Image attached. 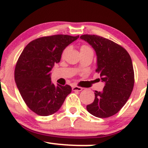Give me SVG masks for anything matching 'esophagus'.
Masks as SVG:
<instances>
[{
  "mask_svg": "<svg viewBox=\"0 0 148 148\" xmlns=\"http://www.w3.org/2000/svg\"><path fill=\"white\" fill-rule=\"evenodd\" d=\"M73 91H77V92H80L82 90V88L80 87H77V86H73L72 87Z\"/></svg>",
  "mask_w": 148,
  "mask_h": 148,
  "instance_id": "esophagus-1",
  "label": "esophagus"
}]
</instances>
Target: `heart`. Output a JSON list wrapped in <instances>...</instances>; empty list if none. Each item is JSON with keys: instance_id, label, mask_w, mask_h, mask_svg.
I'll return each mask as SVG.
<instances>
[{"instance_id": "1", "label": "heart", "mask_w": 148, "mask_h": 148, "mask_svg": "<svg viewBox=\"0 0 148 148\" xmlns=\"http://www.w3.org/2000/svg\"><path fill=\"white\" fill-rule=\"evenodd\" d=\"M68 49V47L64 49V53L66 52V50ZM80 53H89V54H94V52H93V49L91 48L89 46L86 45H83L80 47Z\"/></svg>"}]
</instances>
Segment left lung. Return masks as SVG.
Returning a JSON list of instances; mask_svg holds the SVG:
<instances>
[{
	"mask_svg": "<svg viewBox=\"0 0 148 148\" xmlns=\"http://www.w3.org/2000/svg\"><path fill=\"white\" fill-rule=\"evenodd\" d=\"M95 49L97 69L106 86L102 92L95 91V99L87 106L88 112L95 117L106 118L119 112L130 97L134 86V71L128 52L122 46L96 35H82Z\"/></svg>",
	"mask_w": 148,
	"mask_h": 148,
	"instance_id": "obj_1",
	"label": "left lung"
}]
</instances>
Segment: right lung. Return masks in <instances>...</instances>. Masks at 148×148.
<instances>
[{"label": "right lung", "instance_id": "obj_1", "mask_svg": "<svg viewBox=\"0 0 148 148\" xmlns=\"http://www.w3.org/2000/svg\"><path fill=\"white\" fill-rule=\"evenodd\" d=\"M78 38L59 34L37 38L25 47L16 61V86L26 106L38 115L57 112L72 91L68 84H52L51 70L60 61L64 49Z\"/></svg>", "mask_w": 148, "mask_h": 148}]
</instances>
